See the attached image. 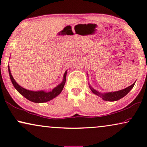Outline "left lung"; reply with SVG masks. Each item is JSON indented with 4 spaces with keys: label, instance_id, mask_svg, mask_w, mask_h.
Returning a JSON list of instances; mask_svg holds the SVG:
<instances>
[{
    "label": "left lung",
    "instance_id": "left-lung-1",
    "mask_svg": "<svg viewBox=\"0 0 147 147\" xmlns=\"http://www.w3.org/2000/svg\"><path fill=\"white\" fill-rule=\"evenodd\" d=\"M135 83L133 84L132 85L129 86V87L125 88L124 90L118 91V92H109V93H106V94H101V93H99L97 92L96 90H94L92 87H91L90 86V88L92 92L94 93V94H96L98 96L101 97L102 99H103L104 101H117L118 99H120L122 97H124L125 95H127L128 93L130 92L133 87H134L135 85Z\"/></svg>",
    "mask_w": 147,
    "mask_h": 147
}]
</instances>
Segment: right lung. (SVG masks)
Returning <instances> with one entry per match:
<instances>
[{
  "label": "right lung",
  "mask_w": 147,
  "mask_h": 147,
  "mask_svg": "<svg viewBox=\"0 0 147 147\" xmlns=\"http://www.w3.org/2000/svg\"><path fill=\"white\" fill-rule=\"evenodd\" d=\"M8 72L11 82H12L13 85L15 87L16 89L18 90V92H19L20 94H22L23 96H24L25 98L32 102H34V103H44V102L50 101L51 99H52L54 98V97L57 96V95L61 92L63 89L65 82H66L67 71L65 72L64 74L63 80V82L60 84L59 85H58L57 87H55L52 91L49 92H45L44 91L34 92V91H30L25 89V88L21 87L20 85H18V84L16 83L15 80L13 78L12 75H11L9 66Z\"/></svg>",
  "instance_id": "1"
}]
</instances>
